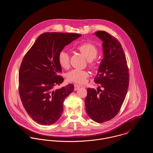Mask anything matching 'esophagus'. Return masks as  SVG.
<instances>
[{"mask_svg":"<svg viewBox=\"0 0 153 153\" xmlns=\"http://www.w3.org/2000/svg\"><path fill=\"white\" fill-rule=\"evenodd\" d=\"M84 87L83 85H78V84H75L74 85V89L76 91L78 89H79L80 87Z\"/></svg>","mask_w":153,"mask_h":153,"instance_id":"obj_1","label":"esophagus"}]
</instances>
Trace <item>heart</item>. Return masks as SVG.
<instances>
[{"mask_svg":"<svg viewBox=\"0 0 153 153\" xmlns=\"http://www.w3.org/2000/svg\"><path fill=\"white\" fill-rule=\"evenodd\" d=\"M78 49L81 53L89 61V65L94 66L92 59L96 58L98 54L97 47L92 44L85 42L80 44L78 46ZM58 62L61 67L67 69L69 66V56L65 50H62L58 54ZM89 76L87 71L75 69L71 71L67 75L68 79L76 83L82 84L85 82L86 79Z\"/></svg>","mask_w":153,"mask_h":153,"instance_id":"heart-1","label":"heart"}]
</instances>
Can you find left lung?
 <instances>
[{
  "mask_svg": "<svg viewBox=\"0 0 153 153\" xmlns=\"http://www.w3.org/2000/svg\"><path fill=\"white\" fill-rule=\"evenodd\" d=\"M94 35L102 41L103 59L94 78L101 85L97 91L88 88L85 104L89 117L102 123L119 112L127 92L129 74L124 52L117 39L105 31L99 30Z\"/></svg>",
  "mask_w": 153,
  "mask_h": 153,
  "instance_id": "1",
  "label": "left lung"
}]
</instances>
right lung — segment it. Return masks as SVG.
<instances>
[{"label":"right lung","mask_w":153,"mask_h":153,"mask_svg":"<svg viewBox=\"0 0 153 153\" xmlns=\"http://www.w3.org/2000/svg\"><path fill=\"white\" fill-rule=\"evenodd\" d=\"M81 35L46 32L41 34L25 55L19 74V91L28 115L38 124L49 126L61 117L66 98L74 86L69 84L54 90L64 78L58 54Z\"/></svg>","instance_id":"right-lung-1"}]
</instances>
